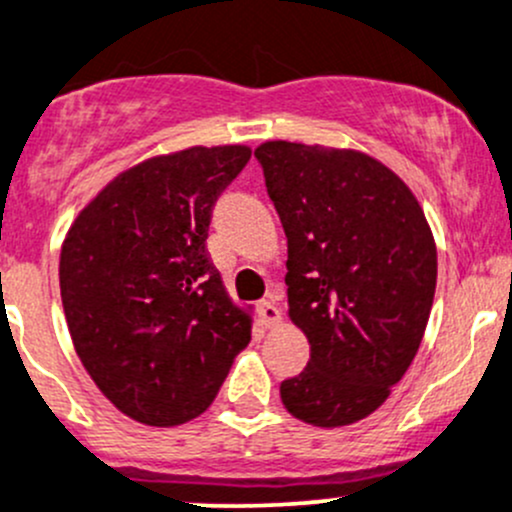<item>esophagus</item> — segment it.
<instances>
[{
  "label": "esophagus",
  "instance_id": "esophagus-1",
  "mask_svg": "<svg viewBox=\"0 0 512 512\" xmlns=\"http://www.w3.org/2000/svg\"><path fill=\"white\" fill-rule=\"evenodd\" d=\"M257 314H260V321L265 326H274L279 319H282V316H279V309L272 304V301H262V304L257 306Z\"/></svg>",
  "mask_w": 512,
  "mask_h": 512
}]
</instances>
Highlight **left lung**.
Returning <instances> with one entry per match:
<instances>
[{
  "instance_id": "obj_1",
  "label": "left lung",
  "mask_w": 512,
  "mask_h": 512,
  "mask_svg": "<svg viewBox=\"0 0 512 512\" xmlns=\"http://www.w3.org/2000/svg\"><path fill=\"white\" fill-rule=\"evenodd\" d=\"M287 235L289 316L306 368L279 385L314 427L378 410L422 343L437 289V247L400 176L351 149L267 142L255 149Z\"/></svg>"
}]
</instances>
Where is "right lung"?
I'll return each mask as SVG.
<instances>
[{
    "instance_id": "add662e5",
    "label": "right lung",
    "mask_w": 512,
    "mask_h": 512,
    "mask_svg": "<svg viewBox=\"0 0 512 512\" xmlns=\"http://www.w3.org/2000/svg\"><path fill=\"white\" fill-rule=\"evenodd\" d=\"M247 147H191L117 176L61 250V299L78 358L127 417L174 427L206 412L250 319L208 260L213 208Z\"/></svg>"
}]
</instances>
